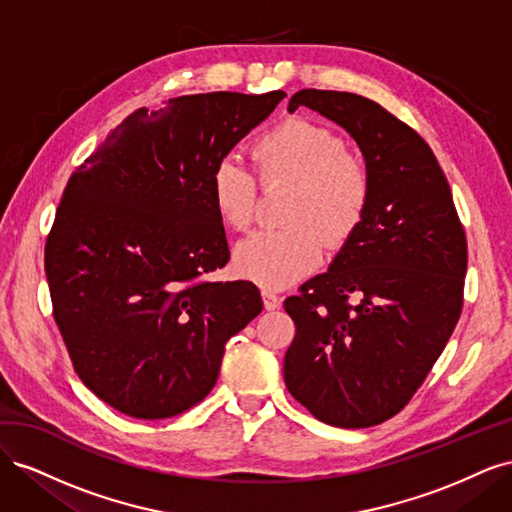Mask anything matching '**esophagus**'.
Returning a JSON list of instances; mask_svg holds the SVG:
<instances>
[{"mask_svg":"<svg viewBox=\"0 0 512 512\" xmlns=\"http://www.w3.org/2000/svg\"><path fill=\"white\" fill-rule=\"evenodd\" d=\"M262 303H265V309H277L280 307V297L271 290V288H262Z\"/></svg>","mask_w":512,"mask_h":512,"instance_id":"34e87169","label":"esophagus"}]
</instances>
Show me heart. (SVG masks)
Wrapping results in <instances>:
<instances>
[{"instance_id":"obj_1","label":"heart","mask_w":512,"mask_h":512,"mask_svg":"<svg viewBox=\"0 0 512 512\" xmlns=\"http://www.w3.org/2000/svg\"><path fill=\"white\" fill-rule=\"evenodd\" d=\"M262 183H292L282 228H265L237 245L235 265L262 286H286L312 271L331 243L346 241L363 222L371 177L363 160L333 128L294 117L254 143ZM211 196L220 218L237 230L250 226L258 181L239 158L224 156L211 170Z\"/></svg>"}]
</instances>
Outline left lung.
I'll use <instances>...</instances> for the list:
<instances>
[{
  "mask_svg": "<svg viewBox=\"0 0 512 512\" xmlns=\"http://www.w3.org/2000/svg\"><path fill=\"white\" fill-rule=\"evenodd\" d=\"M299 106L354 138L371 198L329 271L284 301L297 327L284 380L318 421L363 429L404 410L453 335L466 232L436 156L408 123L348 91L301 89L288 111Z\"/></svg>",
  "mask_w": 512,
  "mask_h": 512,
  "instance_id": "1",
  "label": "left lung"
}]
</instances>
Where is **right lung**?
<instances>
[{
  "mask_svg": "<svg viewBox=\"0 0 512 512\" xmlns=\"http://www.w3.org/2000/svg\"><path fill=\"white\" fill-rule=\"evenodd\" d=\"M284 91L138 108L74 170L44 245L53 316L89 391L134 418L203 401L224 346L260 309L252 282H213L228 243L211 170Z\"/></svg>",
  "mask_w": 512,
  "mask_h": 512,
  "instance_id": "right-lung-1",
  "label": "right lung"
}]
</instances>
